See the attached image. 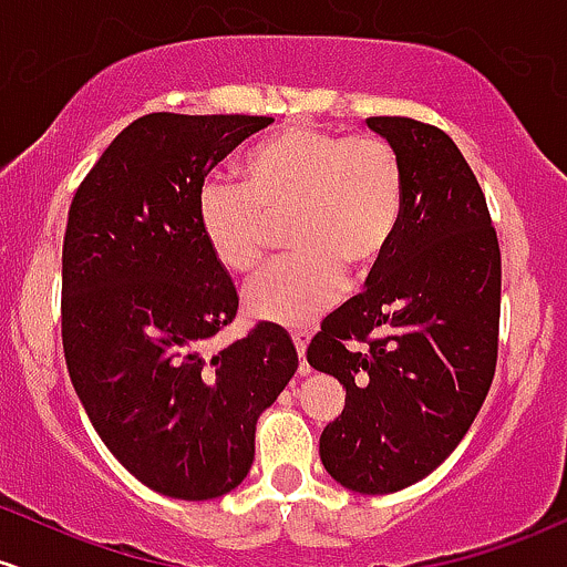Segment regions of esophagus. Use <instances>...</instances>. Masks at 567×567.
I'll list each match as a JSON object with an SVG mask.
<instances>
[{"instance_id": "1", "label": "esophagus", "mask_w": 567, "mask_h": 567, "mask_svg": "<svg viewBox=\"0 0 567 567\" xmlns=\"http://www.w3.org/2000/svg\"><path fill=\"white\" fill-rule=\"evenodd\" d=\"M307 341H309L307 333H301V331L293 333V344H296V350H298V358H301V365H298V371H301L303 377H307L309 371H312V369H309V363H307Z\"/></svg>"}]
</instances>
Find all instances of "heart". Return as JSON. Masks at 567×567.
Returning <instances> with one entry per match:
<instances>
[{
    "label": "heart",
    "mask_w": 567,
    "mask_h": 567,
    "mask_svg": "<svg viewBox=\"0 0 567 567\" xmlns=\"http://www.w3.org/2000/svg\"><path fill=\"white\" fill-rule=\"evenodd\" d=\"M403 193L401 158L382 136L288 123L245 153L239 185H204L198 234L220 269L250 274L264 258L269 226L288 220L285 239L296 255L247 285L245 312L303 328L339 301L347 271L369 277L384 264Z\"/></svg>",
    "instance_id": "heart-1"
}]
</instances>
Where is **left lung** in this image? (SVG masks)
<instances>
[{"label": "left lung", "instance_id": "1", "mask_svg": "<svg viewBox=\"0 0 567 567\" xmlns=\"http://www.w3.org/2000/svg\"><path fill=\"white\" fill-rule=\"evenodd\" d=\"M403 166V215L365 293L322 320L309 365L344 384L320 435L341 487L388 495L433 474L489 393L501 322V247L463 153L412 117H369ZM350 340H363L354 351Z\"/></svg>", "mask_w": 567, "mask_h": 567}]
</instances>
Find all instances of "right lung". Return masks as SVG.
Segmentation results:
<instances>
[{"label":"right lung","instance_id":"add662e5","mask_svg":"<svg viewBox=\"0 0 567 567\" xmlns=\"http://www.w3.org/2000/svg\"><path fill=\"white\" fill-rule=\"evenodd\" d=\"M271 121L140 117L96 161L66 220L61 336L74 393L123 468L179 501L245 482L258 416L298 369L288 331L269 322L204 352L239 296L198 234V196L217 161Z\"/></svg>","mask_w":567,"mask_h":567}]
</instances>
